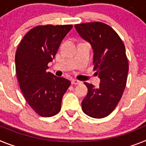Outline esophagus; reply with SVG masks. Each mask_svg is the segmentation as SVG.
<instances>
[{
    "label": "esophagus",
    "instance_id": "1",
    "mask_svg": "<svg viewBox=\"0 0 146 146\" xmlns=\"http://www.w3.org/2000/svg\"><path fill=\"white\" fill-rule=\"evenodd\" d=\"M71 83H72V84H80L82 82H81L80 81L77 80V79H73L71 82Z\"/></svg>",
    "mask_w": 146,
    "mask_h": 146
}]
</instances>
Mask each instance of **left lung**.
Instances as JSON below:
<instances>
[{"mask_svg": "<svg viewBox=\"0 0 146 146\" xmlns=\"http://www.w3.org/2000/svg\"><path fill=\"white\" fill-rule=\"evenodd\" d=\"M75 28L92 45L93 70L101 79L98 88L84 83L88 92L82 101V109L90 117L103 118L115 110L126 87L129 62L125 45L116 31L104 23L76 24Z\"/></svg>", "mask_w": 146, "mask_h": 146, "instance_id": "obj_1", "label": "left lung"}]
</instances>
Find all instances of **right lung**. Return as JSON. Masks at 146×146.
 I'll list each match as a JSON object with an SVG mask.
<instances>
[{"label": "right lung", "mask_w": 146, "mask_h": 146, "mask_svg": "<svg viewBox=\"0 0 146 146\" xmlns=\"http://www.w3.org/2000/svg\"><path fill=\"white\" fill-rule=\"evenodd\" d=\"M73 25H45L31 29L20 41L15 54V69L21 92L32 110L42 117L61 110L62 100L70 82L46 71L61 42Z\"/></svg>", "instance_id": "right-lung-1"}]
</instances>
